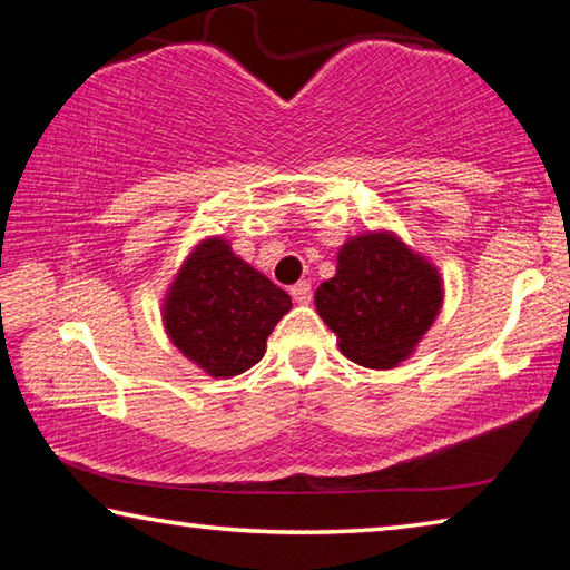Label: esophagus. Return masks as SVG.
<instances>
[{
  "label": "esophagus",
  "instance_id": "34e87169",
  "mask_svg": "<svg viewBox=\"0 0 570 570\" xmlns=\"http://www.w3.org/2000/svg\"><path fill=\"white\" fill-rule=\"evenodd\" d=\"M292 296L296 298L298 304H308L312 302V284L308 282H298L292 286Z\"/></svg>",
  "mask_w": 570,
  "mask_h": 570
}]
</instances>
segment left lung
<instances>
[{"label":"left lung","instance_id":"1","mask_svg":"<svg viewBox=\"0 0 570 570\" xmlns=\"http://www.w3.org/2000/svg\"><path fill=\"white\" fill-rule=\"evenodd\" d=\"M442 298L435 264L392 230H366L340 248L336 274L316 288L314 304L346 360L392 370L435 324Z\"/></svg>","mask_w":570,"mask_h":570}]
</instances>
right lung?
Instances as JSON below:
<instances>
[{"label": "right lung", "instance_id": "obj_1", "mask_svg": "<svg viewBox=\"0 0 570 570\" xmlns=\"http://www.w3.org/2000/svg\"><path fill=\"white\" fill-rule=\"evenodd\" d=\"M292 308V296L208 236L180 264L166 298L163 326L183 356L208 377H236L262 360L266 340Z\"/></svg>", "mask_w": 570, "mask_h": 570}]
</instances>
